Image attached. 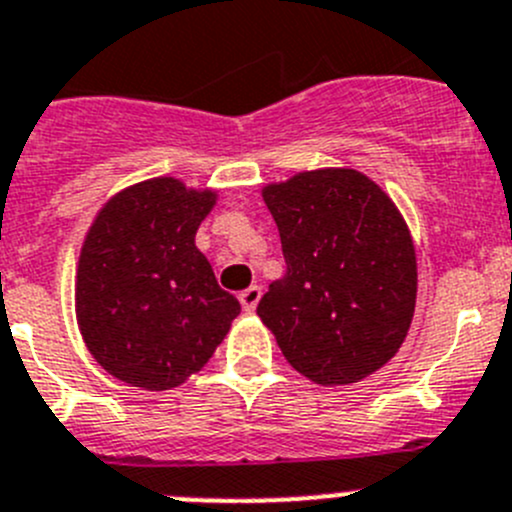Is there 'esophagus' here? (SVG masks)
<instances>
[{
	"label": "esophagus",
	"instance_id": "1",
	"mask_svg": "<svg viewBox=\"0 0 512 512\" xmlns=\"http://www.w3.org/2000/svg\"><path fill=\"white\" fill-rule=\"evenodd\" d=\"M260 298H262V288H260V285H250V288L242 290V293H240V303H242V308L247 310V313H252V310L257 308Z\"/></svg>",
	"mask_w": 512,
	"mask_h": 512
}]
</instances>
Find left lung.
Instances as JSON below:
<instances>
[{"label":"left lung","mask_w":512,"mask_h":512,"mask_svg":"<svg viewBox=\"0 0 512 512\" xmlns=\"http://www.w3.org/2000/svg\"><path fill=\"white\" fill-rule=\"evenodd\" d=\"M285 278L257 315L298 374L348 386L389 364L417 303V252L394 199L356 169L298 171L262 186Z\"/></svg>","instance_id":"8db88e82"}]
</instances>
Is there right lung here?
I'll return each instance as SVG.
<instances>
[{
  "mask_svg": "<svg viewBox=\"0 0 512 512\" xmlns=\"http://www.w3.org/2000/svg\"><path fill=\"white\" fill-rule=\"evenodd\" d=\"M217 189L154 176L116 191L85 232L75 318L93 358L123 384L166 391L204 369L240 315L199 252Z\"/></svg>",
  "mask_w": 512,
  "mask_h": 512,
  "instance_id": "add662e5",
  "label": "right lung"
}]
</instances>
